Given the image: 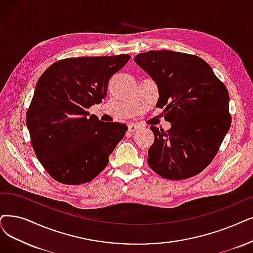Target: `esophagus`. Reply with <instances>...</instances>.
Here are the masks:
<instances>
[{
	"label": "esophagus",
	"mask_w": 253,
	"mask_h": 253,
	"mask_svg": "<svg viewBox=\"0 0 253 253\" xmlns=\"http://www.w3.org/2000/svg\"><path fill=\"white\" fill-rule=\"evenodd\" d=\"M139 127H140V126H137V125H135V124H129V125H128V132L134 133V132H136V130H137Z\"/></svg>",
	"instance_id": "34e87169"
}]
</instances>
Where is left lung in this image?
<instances>
[{
	"instance_id": "obj_1",
	"label": "left lung",
	"mask_w": 253,
	"mask_h": 253,
	"mask_svg": "<svg viewBox=\"0 0 253 253\" xmlns=\"http://www.w3.org/2000/svg\"><path fill=\"white\" fill-rule=\"evenodd\" d=\"M134 61L159 90L157 107L165 108L171 127L151 126L154 144L147 163L160 176L179 180L200 173L216 156L230 127L229 95L201 58L172 50H149Z\"/></svg>"
}]
</instances>
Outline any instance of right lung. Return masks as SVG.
<instances>
[{
  "mask_svg": "<svg viewBox=\"0 0 253 253\" xmlns=\"http://www.w3.org/2000/svg\"><path fill=\"white\" fill-rule=\"evenodd\" d=\"M128 55L60 60L37 81L26 121L35 155L59 183L81 185L106 168L127 130L103 123L88 109L102 103L108 83L129 60Z\"/></svg>",
  "mask_w": 253,
  "mask_h": 253,
  "instance_id": "1",
  "label": "right lung"
}]
</instances>
